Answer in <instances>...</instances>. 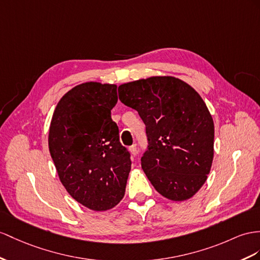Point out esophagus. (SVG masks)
I'll return each instance as SVG.
<instances>
[{
	"label": "esophagus",
	"mask_w": 260,
	"mask_h": 260,
	"mask_svg": "<svg viewBox=\"0 0 260 260\" xmlns=\"http://www.w3.org/2000/svg\"><path fill=\"white\" fill-rule=\"evenodd\" d=\"M129 151H131V154H132V156H136L137 155V148H136V146L135 145H133V146H131L129 147Z\"/></svg>",
	"instance_id": "obj_1"
}]
</instances>
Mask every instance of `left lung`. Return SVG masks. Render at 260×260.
Wrapping results in <instances>:
<instances>
[{
	"mask_svg": "<svg viewBox=\"0 0 260 260\" xmlns=\"http://www.w3.org/2000/svg\"><path fill=\"white\" fill-rule=\"evenodd\" d=\"M118 98L138 112L148 149L142 168L172 201L193 197L208 179L214 155V123L191 85L175 77H150L118 86Z\"/></svg>",
	"mask_w": 260,
	"mask_h": 260,
	"instance_id": "8db88e82",
	"label": "left lung"
}]
</instances>
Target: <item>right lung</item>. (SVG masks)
I'll use <instances>...</instances> for the list:
<instances>
[{"instance_id": "obj_1", "label": "right lung", "mask_w": 260, "mask_h": 260, "mask_svg": "<svg viewBox=\"0 0 260 260\" xmlns=\"http://www.w3.org/2000/svg\"><path fill=\"white\" fill-rule=\"evenodd\" d=\"M116 84L85 82L58 102L49 127L48 146L67 192L93 211H106L125 194L131 155L119 143L111 110Z\"/></svg>"}]
</instances>
